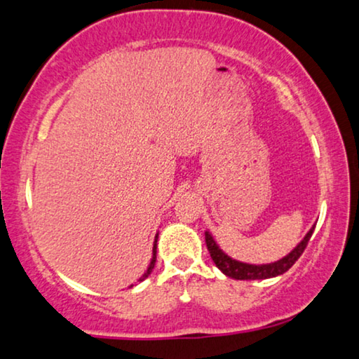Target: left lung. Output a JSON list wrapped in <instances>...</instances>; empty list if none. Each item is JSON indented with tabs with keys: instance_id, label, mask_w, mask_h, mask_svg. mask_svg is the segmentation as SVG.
Instances as JSON below:
<instances>
[{
	"instance_id": "obj_1",
	"label": "left lung",
	"mask_w": 359,
	"mask_h": 359,
	"mask_svg": "<svg viewBox=\"0 0 359 359\" xmlns=\"http://www.w3.org/2000/svg\"><path fill=\"white\" fill-rule=\"evenodd\" d=\"M314 229H316V224L312 226L309 232L304 236V239H302L299 244L290 252V254L283 257V259L271 262V264H262V265L245 264V262L232 259V257H229L226 252L219 249V245L216 244L215 237L211 236L210 231H205V241L215 265L218 266L226 276H229V278H234V280H266V278H275V276L283 275L285 271L290 270L291 266L296 264V260L299 259L302 252H304L307 242H309Z\"/></svg>"
}]
</instances>
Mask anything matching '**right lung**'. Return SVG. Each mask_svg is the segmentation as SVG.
I'll return each instance as SVG.
<instances>
[{
	"mask_svg": "<svg viewBox=\"0 0 359 359\" xmlns=\"http://www.w3.org/2000/svg\"><path fill=\"white\" fill-rule=\"evenodd\" d=\"M158 236H159V234H156V237H154V244H153V259H151V262H149L148 270L144 271L143 276H141V278H140L138 281H143V280L148 278V276L151 275V271H153V269H154V265H156V252H158V250H156V249H158ZM131 286H133V285H131Z\"/></svg>",
	"mask_w": 359,
	"mask_h": 359,
	"instance_id": "add662e5",
	"label": "right lung"
}]
</instances>
